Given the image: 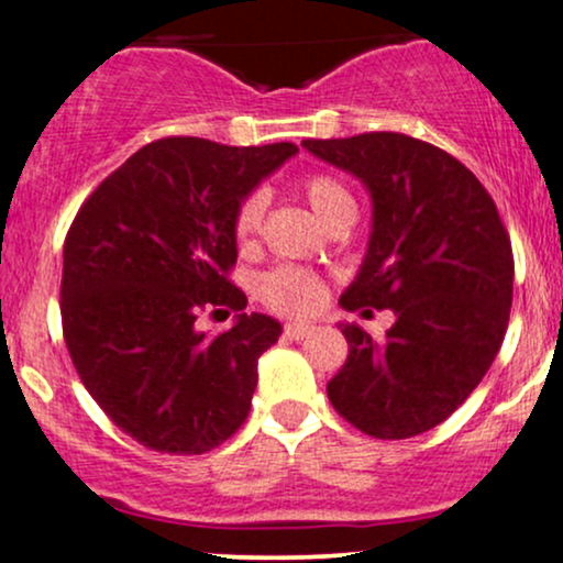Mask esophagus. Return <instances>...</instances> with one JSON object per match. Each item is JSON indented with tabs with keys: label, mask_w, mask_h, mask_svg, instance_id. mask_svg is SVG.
<instances>
[{
	"label": "esophagus",
	"mask_w": 563,
	"mask_h": 563,
	"mask_svg": "<svg viewBox=\"0 0 563 563\" xmlns=\"http://www.w3.org/2000/svg\"><path fill=\"white\" fill-rule=\"evenodd\" d=\"M309 333H312V325H307V322H286V328H283V335L290 341L307 339Z\"/></svg>",
	"instance_id": "obj_1"
}]
</instances>
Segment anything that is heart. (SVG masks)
Returning a JSON list of instances; mask_svg holds the SVG:
<instances>
[{"instance_id": "1", "label": "heart", "mask_w": 563, "mask_h": 563, "mask_svg": "<svg viewBox=\"0 0 563 563\" xmlns=\"http://www.w3.org/2000/svg\"><path fill=\"white\" fill-rule=\"evenodd\" d=\"M299 187L303 198L314 209V214L328 228L335 222H344V219H354V214H357V203H354L352 192L333 174H303L299 179ZM264 211H267V196L262 190H251L238 203L235 217H232V235H235L238 245L245 249V245H251L260 238ZM322 296H325V286H322L320 277L299 267H277L260 280V299L273 312L290 314V318L314 312L320 307Z\"/></svg>"}]
</instances>
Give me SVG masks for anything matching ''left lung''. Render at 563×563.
Instances as JSON below:
<instances>
[{
	"label": "left lung",
	"instance_id": "8db88e82",
	"mask_svg": "<svg viewBox=\"0 0 563 563\" xmlns=\"http://www.w3.org/2000/svg\"><path fill=\"white\" fill-rule=\"evenodd\" d=\"M301 145L373 198L371 243L341 307L397 318L384 341L341 328L349 354L328 399L367 437L423 434L466 402L503 344L514 299L506 224L474 172L431 142L365 132Z\"/></svg>",
	"mask_w": 563,
	"mask_h": 563
}]
</instances>
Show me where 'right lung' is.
<instances>
[{"instance_id":"1","label":"right lung","mask_w":563,"mask_h":563,"mask_svg":"<svg viewBox=\"0 0 563 563\" xmlns=\"http://www.w3.org/2000/svg\"><path fill=\"white\" fill-rule=\"evenodd\" d=\"M296 151L156 140L108 174L70 224L63 339L95 402L147 450L203 455L249 418L256 363L280 322L243 312L232 217ZM222 308L239 312L236 325L200 334L199 312Z\"/></svg>"}]
</instances>
